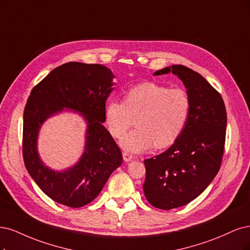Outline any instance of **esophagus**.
Segmentation results:
<instances>
[{
	"instance_id": "1",
	"label": "esophagus",
	"mask_w": 250,
	"mask_h": 250,
	"mask_svg": "<svg viewBox=\"0 0 250 250\" xmlns=\"http://www.w3.org/2000/svg\"><path fill=\"white\" fill-rule=\"evenodd\" d=\"M123 157H124V160L125 161V162H130V161H132L134 159V156L131 155L130 152H126V151L123 152Z\"/></svg>"
}]
</instances>
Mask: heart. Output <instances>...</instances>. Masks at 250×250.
<instances>
[{"label": "heart", "mask_w": 250, "mask_h": 250, "mask_svg": "<svg viewBox=\"0 0 250 250\" xmlns=\"http://www.w3.org/2000/svg\"><path fill=\"white\" fill-rule=\"evenodd\" d=\"M190 110L191 101L185 90L144 82L126 91L125 102H108L104 123L110 134L119 138L136 119L137 127L123 137L120 146L127 151L142 152L155 146H171L186 126Z\"/></svg>", "instance_id": "heart-1"}]
</instances>
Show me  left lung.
<instances>
[{"label": "left lung", "mask_w": 250, "mask_h": 250, "mask_svg": "<svg viewBox=\"0 0 250 250\" xmlns=\"http://www.w3.org/2000/svg\"><path fill=\"white\" fill-rule=\"evenodd\" d=\"M169 72L183 81L191 110L178 140L162 154L144 160V194L161 210L187 205L207 189L220 169L227 133V110L220 93L184 65L168 66L154 75Z\"/></svg>", "instance_id": "1"}]
</instances>
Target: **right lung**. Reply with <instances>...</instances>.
<instances>
[{
  "label": "right lung",
  "instance_id": "obj_1",
  "mask_svg": "<svg viewBox=\"0 0 250 250\" xmlns=\"http://www.w3.org/2000/svg\"><path fill=\"white\" fill-rule=\"evenodd\" d=\"M113 78L111 69L102 64L68 62L53 69L31 91L23 111V162L38 187L56 203L70 208L91 203L123 163L122 151L103 125ZM64 108L83 115L87 124L86 141L82 159L57 172L40 159L37 139L45 120Z\"/></svg>",
  "mask_w": 250,
  "mask_h": 250
}]
</instances>
